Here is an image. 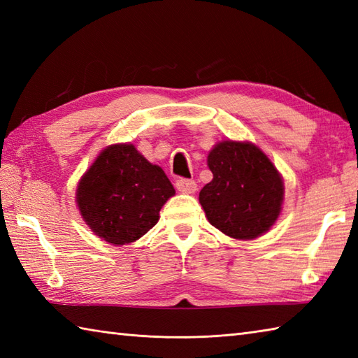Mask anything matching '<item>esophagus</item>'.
<instances>
[{
    "label": "esophagus",
    "instance_id": "34e87169",
    "mask_svg": "<svg viewBox=\"0 0 358 358\" xmlns=\"http://www.w3.org/2000/svg\"><path fill=\"white\" fill-rule=\"evenodd\" d=\"M175 187L177 191L181 194H194L196 191V183L194 180H186V178H180L175 183Z\"/></svg>",
    "mask_w": 358,
    "mask_h": 358
}]
</instances>
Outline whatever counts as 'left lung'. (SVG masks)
Instances as JSON below:
<instances>
[{"mask_svg": "<svg viewBox=\"0 0 358 358\" xmlns=\"http://www.w3.org/2000/svg\"><path fill=\"white\" fill-rule=\"evenodd\" d=\"M214 175L200 191L208 222L237 240H254L275 224L285 183L271 158L250 141L223 140L208 154Z\"/></svg>", "mask_w": 358, "mask_h": 358, "instance_id": "obj_1", "label": "left lung"}]
</instances>
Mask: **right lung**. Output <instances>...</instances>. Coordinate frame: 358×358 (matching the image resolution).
Masks as SVG:
<instances>
[{
    "label": "right lung",
    "mask_w": 358,
    "mask_h": 358,
    "mask_svg": "<svg viewBox=\"0 0 358 358\" xmlns=\"http://www.w3.org/2000/svg\"><path fill=\"white\" fill-rule=\"evenodd\" d=\"M173 195L162 167L149 163L134 144L117 143L104 148L83 173L75 201L96 237L121 246L152 229Z\"/></svg>",
    "instance_id": "obj_1"
}]
</instances>
